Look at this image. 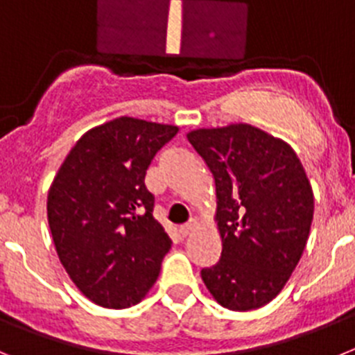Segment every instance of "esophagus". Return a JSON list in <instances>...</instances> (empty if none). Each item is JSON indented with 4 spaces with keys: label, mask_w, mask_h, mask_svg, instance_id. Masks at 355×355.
Returning a JSON list of instances; mask_svg holds the SVG:
<instances>
[{
    "label": "esophagus",
    "mask_w": 355,
    "mask_h": 355,
    "mask_svg": "<svg viewBox=\"0 0 355 355\" xmlns=\"http://www.w3.org/2000/svg\"><path fill=\"white\" fill-rule=\"evenodd\" d=\"M194 228H196V221H193V219H191L189 223H185L184 226H180V230H178V232H180L182 237H187V235H191V233L194 232Z\"/></svg>",
    "instance_id": "obj_1"
}]
</instances>
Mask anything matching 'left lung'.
Wrapping results in <instances>:
<instances>
[{
    "instance_id": "1",
    "label": "left lung",
    "mask_w": 355,
    "mask_h": 355,
    "mask_svg": "<svg viewBox=\"0 0 355 355\" xmlns=\"http://www.w3.org/2000/svg\"><path fill=\"white\" fill-rule=\"evenodd\" d=\"M187 139L214 175L223 242L201 279L233 311L269 304L309 237L315 200L304 168L288 143L248 123L191 130Z\"/></svg>"
}]
</instances>
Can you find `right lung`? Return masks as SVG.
<instances>
[{"label": "right lung", "instance_id": "obj_1", "mask_svg": "<svg viewBox=\"0 0 355 355\" xmlns=\"http://www.w3.org/2000/svg\"><path fill=\"white\" fill-rule=\"evenodd\" d=\"M178 127L120 116L83 134L47 194L60 261L95 304H138L154 286L171 239L152 216L145 175Z\"/></svg>", "mask_w": 355, "mask_h": 355}]
</instances>
